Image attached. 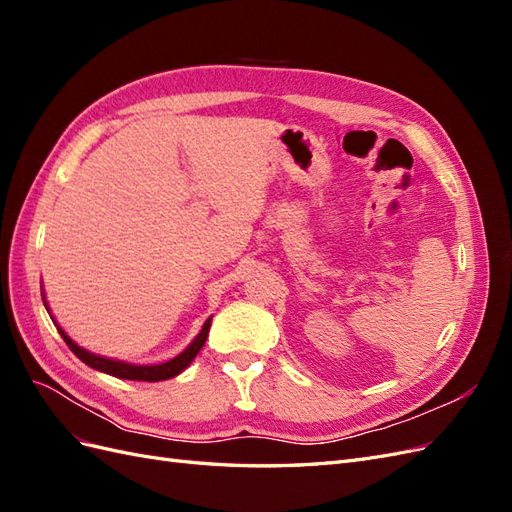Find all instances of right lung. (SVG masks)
Masks as SVG:
<instances>
[{
  "label": "right lung",
  "mask_w": 512,
  "mask_h": 512,
  "mask_svg": "<svg viewBox=\"0 0 512 512\" xmlns=\"http://www.w3.org/2000/svg\"><path fill=\"white\" fill-rule=\"evenodd\" d=\"M42 301H44L46 312L51 314L49 303H46V297H44V290H42ZM51 318H53V316H51ZM53 322H55V327H57L59 335L64 337V342L68 344V348H70L76 356H79V359H81L85 365L102 371V374L121 378V380H141V382H160V380H168V378L179 376L185 367H190V363L196 359V354L200 352V348L205 346L207 335H209V327H211V318H207V322L203 324V329H200V333L192 339L190 346L185 348L183 352H179V354L175 356V359H170V361H166V363H156V365H136V363L119 361V359H108V356H102V354L85 350L83 346L76 344L74 339H72L64 329L59 327L55 318H53Z\"/></svg>",
  "instance_id": "1"
}]
</instances>
